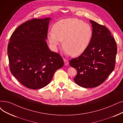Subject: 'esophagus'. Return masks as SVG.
Wrapping results in <instances>:
<instances>
[{
  "label": "esophagus",
  "instance_id": "obj_1",
  "mask_svg": "<svg viewBox=\"0 0 123 123\" xmlns=\"http://www.w3.org/2000/svg\"><path fill=\"white\" fill-rule=\"evenodd\" d=\"M63 61H64V63H65V65L66 66H67L68 65V61L67 60L66 58H64L63 59Z\"/></svg>",
  "mask_w": 123,
  "mask_h": 123
}]
</instances>
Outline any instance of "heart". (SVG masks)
<instances>
[{
    "label": "heart",
    "instance_id": "heart-1",
    "mask_svg": "<svg viewBox=\"0 0 123 123\" xmlns=\"http://www.w3.org/2000/svg\"><path fill=\"white\" fill-rule=\"evenodd\" d=\"M53 32L48 34V40L55 47L63 41L65 49L73 56L81 55L89 46L92 30L89 24L76 18H68L56 22Z\"/></svg>",
    "mask_w": 123,
    "mask_h": 123
}]
</instances>
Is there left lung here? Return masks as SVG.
Segmentation results:
<instances>
[{
  "label": "left lung",
  "instance_id": "1",
  "mask_svg": "<svg viewBox=\"0 0 123 123\" xmlns=\"http://www.w3.org/2000/svg\"><path fill=\"white\" fill-rule=\"evenodd\" d=\"M92 35L89 46L78 57L70 61L77 70L74 81L84 88H94L104 83L114 70L117 46L105 26L90 20Z\"/></svg>",
  "mask_w": 123,
  "mask_h": 123
}]
</instances>
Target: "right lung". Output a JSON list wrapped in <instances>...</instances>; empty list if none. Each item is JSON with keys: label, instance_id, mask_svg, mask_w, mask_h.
Masks as SVG:
<instances>
[{"label": "right lung", "instance_id": "right-lung-1", "mask_svg": "<svg viewBox=\"0 0 123 123\" xmlns=\"http://www.w3.org/2000/svg\"><path fill=\"white\" fill-rule=\"evenodd\" d=\"M51 18H33L12 33L7 46L10 71L26 87L39 89L47 85L64 62L60 54L51 51L45 39Z\"/></svg>", "mask_w": 123, "mask_h": 123}]
</instances>
